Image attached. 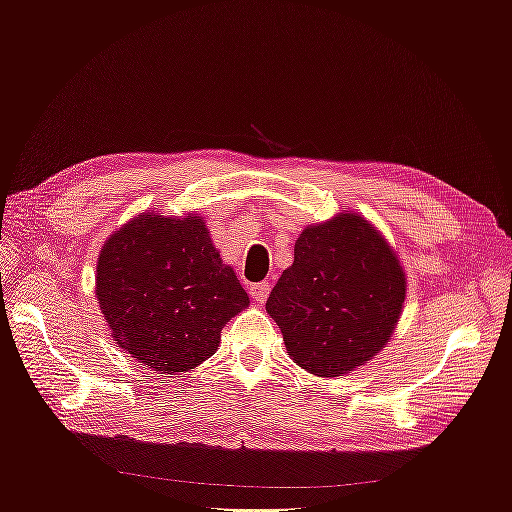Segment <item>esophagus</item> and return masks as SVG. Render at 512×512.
Masks as SVG:
<instances>
[{"instance_id":"34e87169","label":"esophagus","mask_w":512,"mask_h":512,"mask_svg":"<svg viewBox=\"0 0 512 512\" xmlns=\"http://www.w3.org/2000/svg\"><path fill=\"white\" fill-rule=\"evenodd\" d=\"M269 292H271V284L269 282H260V284H252L250 286L252 299L258 301V303H265L267 297H269Z\"/></svg>"}]
</instances>
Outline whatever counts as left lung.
Listing matches in <instances>:
<instances>
[{
	"label": "left lung",
	"instance_id": "obj_1",
	"mask_svg": "<svg viewBox=\"0 0 512 512\" xmlns=\"http://www.w3.org/2000/svg\"><path fill=\"white\" fill-rule=\"evenodd\" d=\"M406 299V275L380 232L342 213L309 226L267 299L292 361L316 376L348 374L380 352Z\"/></svg>",
	"mask_w": 512,
	"mask_h": 512
}]
</instances>
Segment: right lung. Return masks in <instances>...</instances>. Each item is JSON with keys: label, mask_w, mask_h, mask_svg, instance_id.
I'll use <instances>...</instances> for the list:
<instances>
[{"label": "right lung", "mask_w": 512, "mask_h": 512, "mask_svg": "<svg viewBox=\"0 0 512 512\" xmlns=\"http://www.w3.org/2000/svg\"><path fill=\"white\" fill-rule=\"evenodd\" d=\"M96 294L115 342L162 374L207 361L250 303L196 215L145 213L119 228L100 252Z\"/></svg>", "instance_id": "add662e5"}]
</instances>
